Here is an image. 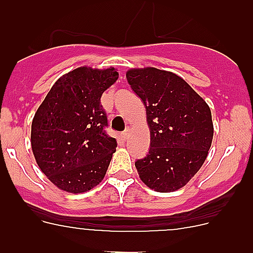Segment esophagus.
Returning <instances> with one entry per match:
<instances>
[{
    "label": "esophagus",
    "instance_id": "34e87169",
    "mask_svg": "<svg viewBox=\"0 0 253 253\" xmlns=\"http://www.w3.org/2000/svg\"><path fill=\"white\" fill-rule=\"evenodd\" d=\"M128 137H129V129H125L124 133H123V138H124V139H126Z\"/></svg>",
    "mask_w": 253,
    "mask_h": 253
}]
</instances>
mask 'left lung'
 <instances>
[{
	"label": "left lung",
	"instance_id": "left-lung-1",
	"mask_svg": "<svg viewBox=\"0 0 253 253\" xmlns=\"http://www.w3.org/2000/svg\"><path fill=\"white\" fill-rule=\"evenodd\" d=\"M126 80L146 106L151 133L148 154L135 162L138 175L154 191H176L207 160L214 133L210 107L169 71L131 68Z\"/></svg>",
	"mask_w": 253,
	"mask_h": 253
}]
</instances>
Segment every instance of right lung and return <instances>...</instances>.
I'll return each instance as SVG.
<instances>
[{
  "mask_svg": "<svg viewBox=\"0 0 253 253\" xmlns=\"http://www.w3.org/2000/svg\"><path fill=\"white\" fill-rule=\"evenodd\" d=\"M119 77L114 67H78L53 84L31 123V149L38 166L58 189L86 193L100 184L116 139L105 131L101 96Z\"/></svg>",
  "mask_w": 253,
  "mask_h": 253,
  "instance_id": "1",
  "label": "right lung"
}]
</instances>
